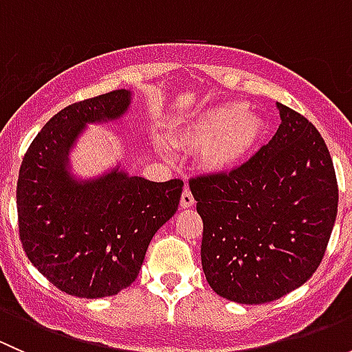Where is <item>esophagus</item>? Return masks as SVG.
<instances>
[{
  "instance_id": "esophagus-1",
  "label": "esophagus",
  "mask_w": 352,
  "mask_h": 352,
  "mask_svg": "<svg viewBox=\"0 0 352 352\" xmlns=\"http://www.w3.org/2000/svg\"><path fill=\"white\" fill-rule=\"evenodd\" d=\"M194 196H192V192H190V189L189 187H184V190H182V197H180V208H190V206H194Z\"/></svg>"
}]
</instances>
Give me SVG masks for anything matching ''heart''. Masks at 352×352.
<instances>
[{"label":"heart","mask_w":352,"mask_h":352,"mask_svg":"<svg viewBox=\"0 0 352 352\" xmlns=\"http://www.w3.org/2000/svg\"><path fill=\"white\" fill-rule=\"evenodd\" d=\"M265 134V120L247 110L243 102H228L194 117L177 134L175 144L187 150H202L206 168L225 172L242 165L255 151Z\"/></svg>","instance_id":"1"}]
</instances>
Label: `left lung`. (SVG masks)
Returning <instances> with one entry per match:
<instances>
[{"mask_svg": "<svg viewBox=\"0 0 352 352\" xmlns=\"http://www.w3.org/2000/svg\"><path fill=\"white\" fill-rule=\"evenodd\" d=\"M278 133L230 172L189 180L202 218V271L214 293L269 303L320 265L337 216L336 170L324 138L278 104Z\"/></svg>", "mask_w": 352, "mask_h": 352, "instance_id": "obj_1", "label": "left lung"}]
</instances>
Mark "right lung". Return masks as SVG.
<instances>
[{
  "mask_svg": "<svg viewBox=\"0 0 352 352\" xmlns=\"http://www.w3.org/2000/svg\"><path fill=\"white\" fill-rule=\"evenodd\" d=\"M131 91L113 90L67 105L35 136L16 182L22 247L37 271L78 298H104L131 286L160 226L179 208L184 182H151L112 170L78 182L67 153L88 122L117 119Z\"/></svg>",
  "mask_w": 352,
  "mask_h": 352,
  "instance_id": "right-lung-1",
  "label": "right lung"
}]
</instances>
